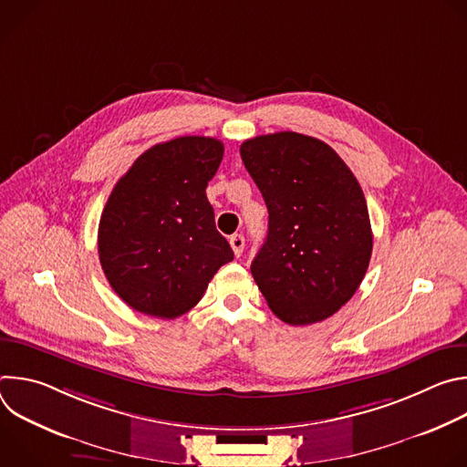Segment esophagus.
<instances>
[{
	"mask_svg": "<svg viewBox=\"0 0 467 467\" xmlns=\"http://www.w3.org/2000/svg\"><path fill=\"white\" fill-rule=\"evenodd\" d=\"M229 242H231V247H233L234 254H236V256H240V254L244 253V247H245V240H244V236H242V234H233Z\"/></svg>",
	"mask_w": 467,
	"mask_h": 467,
	"instance_id": "esophagus-1",
	"label": "esophagus"
}]
</instances>
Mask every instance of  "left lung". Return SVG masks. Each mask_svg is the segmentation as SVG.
<instances>
[{
	"label": "left lung",
	"mask_w": 467,
	"mask_h": 467,
	"mask_svg": "<svg viewBox=\"0 0 467 467\" xmlns=\"http://www.w3.org/2000/svg\"><path fill=\"white\" fill-rule=\"evenodd\" d=\"M268 207V236L251 274L274 314L310 325L338 312L360 286L373 234L364 192L325 142L283 130L240 146Z\"/></svg>",
	"instance_id": "obj_1"
}]
</instances>
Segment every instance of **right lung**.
<instances>
[{"label": "right lung", "instance_id": "obj_1", "mask_svg": "<svg viewBox=\"0 0 467 467\" xmlns=\"http://www.w3.org/2000/svg\"><path fill=\"white\" fill-rule=\"evenodd\" d=\"M222 159L220 140L179 137L144 151L112 188L98 251L107 281L130 308L179 317L234 258L205 192Z\"/></svg>", "mask_w": 467, "mask_h": 467}]
</instances>
